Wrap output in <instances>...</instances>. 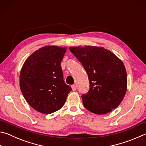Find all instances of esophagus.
I'll return each mask as SVG.
<instances>
[{"instance_id":"1","label":"esophagus","mask_w":146,"mask_h":146,"mask_svg":"<svg viewBox=\"0 0 146 146\" xmlns=\"http://www.w3.org/2000/svg\"><path fill=\"white\" fill-rule=\"evenodd\" d=\"M71 88H72V90H73V91H75L76 90V88H77V87H76V85H72L71 86Z\"/></svg>"}]
</instances>
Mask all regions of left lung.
Listing matches in <instances>:
<instances>
[{"label": "left lung", "instance_id": "obj_1", "mask_svg": "<svg viewBox=\"0 0 146 146\" xmlns=\"http://www.w3.org/2000/svg\"><path fill=\"white\" fill-rule=\"evenodd\" d=\"M70 50L88 75L90 90L82 95L86 109L104 115L117 108L127 90V73L122 61L101 47H70Z\"/></svg>", "mask_w": 146, "mask_h": 146}]
</instances>
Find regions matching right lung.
Listing matches in <instances>:
<instances>
[{
	"label": "right lung",
	"mask_w": 146,
	"mask_h": 146,
	"mask_svg": "<svg viewBox=\"0 0 146 146\" xmlns=\"http://www.w3.org/2000/svg\"><path fill=\"white\" fill-rule=\"evenodd\" d=\"M66 48L44 46L26 59L20 74V88L34 110L50 114L64 106L72 90L64 82L60 63Z\"/></svg>",
	"instance_id": "1"
}]
</instances>
